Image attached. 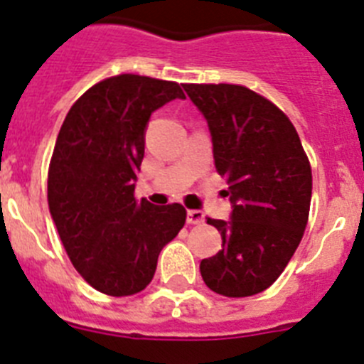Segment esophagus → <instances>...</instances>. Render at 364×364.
<instances>
[{"label": "esophagus", "instance_id": "esophagus-1", "mask_svg": "<svg viewBox=\"0 0 364 364\" xmlns=\"http://www.w3.org/2000/svg\"><path fill=\"white\" fill-rule=\"evenodd\" d=\"M204 222V213L198 210L188 211V224H202Z\"/></svg>", "mask_w": 364, "mask_h": 364}]
</instances>
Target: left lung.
I'll list each match as a JSON object with an SVG mask.
<instances>
[{
	"mask_svg": "<svg viewBox=\"0 0 364 364\" xmlns=\"http://www.w3.org/2000/svg\"><path fill=\"white\" fill-rule=\"evenodd\" d=\"M208 120L215 167L228 182L231 220L217 228L222 250L200 262L205 286L224 297H250L277 281L308 224L311 167L301 138L268 98L233 83H186Z\"/></svg>",
	"mask_w": 364,
	"mask_h": 364,
	"instance_id": "1",
	"label": "left lung"
}]
</instances>
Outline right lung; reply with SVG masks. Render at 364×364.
Instances as JSON below:
<instances>
[{"instance_id":"obj_1","label":"right lung","mask_w":364,"mask_h":364,"mask_svg":"<svg viewBox=\"0 0 364 364\" xmlns=\"http://www.w3.org/2000/svg\"><path fill=\"white\" fill-rule=\"evenodd\" d=\"M175 98H186L176 82L118 74L87 89L58 133L50 215L76 272L111 297L142 291L162 247L186 224L184 205L134 197L151 112Z\"/></svg>"}]
</instances>
